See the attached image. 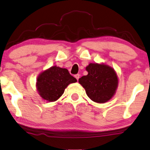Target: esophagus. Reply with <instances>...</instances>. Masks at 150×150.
<instances>
[{
  "label": "esophagus",
  "instance_id": "esophagus-1",
  "mask_svg": "<svg viewBox=\"0 0 150 150\" xmlns=\"http://www.w3.org/2000/svg\"><path fill=\"white\" fill-rule=\"evenodd\" d=\"M74 76H75L76 79L77 81H79V78H80V75L79 74H76Z\"/></svg>",
  "mask_w": 150,
  "mask_h": 150
}]
</instances>
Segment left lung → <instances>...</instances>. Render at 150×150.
I'll return each mask as SVG.
<instances>
[{"label":"left lung","mask_w":150,"mask_h":150,"mask_svg":"<svg viewBox=\"0 0 150 150\" xmlns=\"http://www.w3.org/2000/svg\"><path fill=\"white\" fill-rule=\"evenodd\" d=\"M87 75L79 79L91 100L97 103L108 102L116 94L118 85L117 74L113 67L105 63H89Z\"/></svg>","instance_id":"left-lung-1"}]
</instances>
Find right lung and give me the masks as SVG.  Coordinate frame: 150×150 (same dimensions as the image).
Here are the masks:
<instances>
[{"label": "right lung", "mask_w": 150, "mask_h": 150, "mask_svg": "<svg viewBox=\"0 0 150 150\" xmlns=\"http://www.w3.org/2000/svg\"><path fill=\"white\" fill-rule=\"evenodd\" d=\"M77 80L70 75L65 68L56 65L48 68L38 75L36 89L43 100L54 102L63 94L66 87Z\"/></svg>", "instance_id": "add662e5"}]
</instances>
